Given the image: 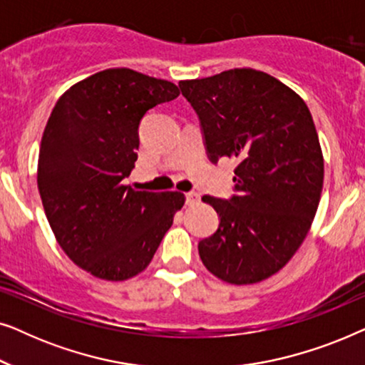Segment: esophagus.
<instances>
[{
	"label": "esophagus",
	"instance_id": "esophagus-1",
	"mask_svg": "<svg viewBox=\"0 0 365 365\" xmlns=\"http://www.w3.org/2000/svg\"><path fill=\"white\" fill-rule=\"evenodd\" d=\"M197 201H199V194L196 191L186 192V204H189V206H192V204H196Z\"/></svg>",
	"mask_w": 365,
	"mask_h": 365
}]
</instances>
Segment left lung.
<instances>
[{
  "instance_id": "left-lung-1",
  "label": "left lung",
  "mask_w": 365,
  "mask_h": 365,
  "mask_svg": "<svg viewBox=\"0 0 365 365\" xmlns=\"http://www.w3.org/2000/svg\"><path fill=\"white\" fill-rule=\"evenodd\" d=\"M196 111L207 158L237 161L229 199L202 196L219 214L199 256L229 284H254L286 266L321 201L324 159L311 111L271 74L229 69L179 83Z\"/></svg>"
}]
</instances>
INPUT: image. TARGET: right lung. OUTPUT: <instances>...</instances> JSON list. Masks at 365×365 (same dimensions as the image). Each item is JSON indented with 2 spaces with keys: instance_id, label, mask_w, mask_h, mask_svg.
<instances>
[{
  "instance_id": "obj_1",
  "label": "right lung",
  "mask_w": 365,
  "mask_h": 365,
  "mask_svg": "<svg viewBox=\"0 0 365 365\" xmlns=\"http://www.w3.org/2000/svg\"><path fill=\"white\" fill-rule=\"evenodd\" d=\"M166 79L128 68L99 71L58 99L44 128L38 189L68 257L106 281H126L151 262L184 194L124 186L138 159L139 123L173 101Z\"/></svg>"
}]
</instances>
